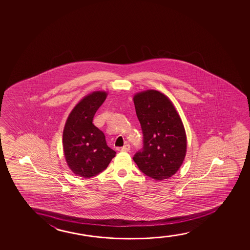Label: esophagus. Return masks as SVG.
Returning a JSON list of instances; mask_svg holds the SVG:
<instances>
[{
  "mask_svg": "<svg viewBox=\"0 0 250 250\" xmlns=\"http://www.w3.org/2000/svg\"><path fill=\"white\" fill-rule=\"evenodd\" d=\"M130 149V146L129 145V144H125V146H123L122 147V148H121V151L122 152H129Z\"/></svg>",
  "mask_w": 250,
  "mask_h": 250,
  "instance_id": "1",
  "label": "esophagus"
}]
</instances>
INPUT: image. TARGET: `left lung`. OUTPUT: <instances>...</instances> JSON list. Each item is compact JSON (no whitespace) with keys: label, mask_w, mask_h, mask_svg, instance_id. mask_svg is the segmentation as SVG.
Listing matches in <instances>:
<instances>
[{"label":"left lung","mask_w":250,"mask_h":250,"mask_svg":"<svg viewBox=\"0 0 250 250\" xmlns=\"http://www.w3.org/2000/svg\"><path fill=\"white\" fill-rule=\"evenodd\" d=\"M134 104L144 146L135 154L133 161L150 178H171L186 154V134L180 117L171 101L157 90L138 93L134 96Z\"/></svg>","instance_id":"1"}]
</instances>
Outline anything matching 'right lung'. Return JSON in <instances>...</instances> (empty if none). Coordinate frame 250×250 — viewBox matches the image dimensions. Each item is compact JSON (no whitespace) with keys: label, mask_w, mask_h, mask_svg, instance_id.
<instances>
[{"label":"right lung","mask_w":250,"mask_h":250,"mask_svg":"<svg viewBox=\"0 0 250 250\" xmlns=\"http://www.w3.org/2000/svg\"><path fill=\"white\" fill-rule=\"evenodd\" d=\"M106 98L96 91L81 100L69 114L63 131L65 161L76 175L92 178L104 171L116 152L106 144L105 135L94 125L93 118Z\"/></svg>","instance_id":"obj_1"}]
</instances>
